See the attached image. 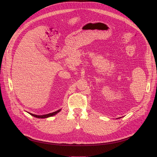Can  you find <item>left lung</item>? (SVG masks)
<instances>
[{
	"label": "left lung",
	"mask_w": 157,
	"mask_h": 157,
	"mask_svg": "<svg viewBox=\"0 0 157 157\" xmlns=\"http://www.w3.org/2000/svg\"><path fill=\"white\" fill-rule=\"evenodd\" d=\"M120 118H121V117H119V118H118V119H120Z\"/></svg>",
	"instance_id": "obj_1"
}]
</instances>
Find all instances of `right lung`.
<instances>
[{
	"mask_svg": "<svg viewBox=\"0 0 157 157\" xmlns=\"http://www.w3.org/2000/svg\"><path fill=\"white\" fill-rule=\"evenodd\" d=\"M61 109L55 111V112H53V113H50V114H44V115H41V116H38V115H35V114H32V113H28L29 114H30L31 116L35 117H36V118H39V119H44V118H48V117H52L55 115H56V114H58V113H59V112L61 111Z\"/></svg>",
	"mask_w": 157,
	"mask_h": 157,
	"instance_id": "obj_1",
	"label": "right lung"
}]
</instances>
